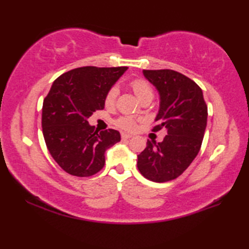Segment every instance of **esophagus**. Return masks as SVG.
I'll return each instance as SVG.
<instances>
[{
    "instance_id": "esophagus-1",
    "label": "esophagus",
    "mask_w": 249,
    "mask_h": 249,
    "mask_svg": "<svg viewBox=\"0 0 249 249\" xmlns=\"http://www.w3.org/2000/svg\"><path fill=\"white\" fill-rule=\"evenodd\" d=\"M121 136H122V140H128V138L132 137V135L128 133H122Z\"/></svg>"
}]
</instances>
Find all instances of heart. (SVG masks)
I'll use <instances>...</instances> for the list:
<instances>
[{
  "instance_id": "heart-1",
  "label": "heart",
  "mask_w": 249,
  "mask_h": 249,
  "mask_svg": "<svg viewBox=\"0 0 249 249\" xmlns=\"http://www.w3.org/2000/svg\"><path fill=\"white\" fill-rule=\"evenodd\" d=\"M130 87H132L134 93L136 94L137 98L141 101L146 98L153 99L154 96L153 88H151V86L147 80L142 79V78L134 79L132 80V82H130ZM117 93H119V91H117L116 87H112L111 89L107 92V94H105V98H104V102L107 107H112V105H114ZM115 123L119 127L126 130H133L135 128V126H136L135 120L133 117H129V116H122L120 119L116 120Z\"/></svg>"
}]
</instances>
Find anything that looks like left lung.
I'll return each mask as SVG.
<instances>
[{
  "mask_svg": "<svg viewBox=\"0 0 249 249\" xmlns=\"http://www.w3.org/2000/svg\"><path fill=\"white\" fill-rule=\"evenodd\" d=\"M157 89L159 111L154 132L167 129L162 142L147 141L138 155L137 168L154 182L174 180L190 166L200 151L208 121V107L201 88L174 70H142Z\"/></svg>",
  "mask_w": 249,
  "mask_h": 249,
  "instance_id": "obj_1",
  "label": "left lung"
}]
</instances>
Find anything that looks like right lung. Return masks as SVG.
<instances>
[{"instance_id":"right-lung-1","label":"right lung","mask_w":249,"mask_h":249,"mask_svg":"<svg viewBox=\"0 0 249 249\" xmlns=\"http://www.w3.org/2000/svg\"><path fill=\"white\" fill-rule=\"evenodd\" d=\"M127 67H81L54 80L43 103L41 127L52 157L66 172L90 177L104 167L105 150L121 141L115 129L94 130L88 119L104 108L107 92Z\"/></svg>"}]
</instances>
